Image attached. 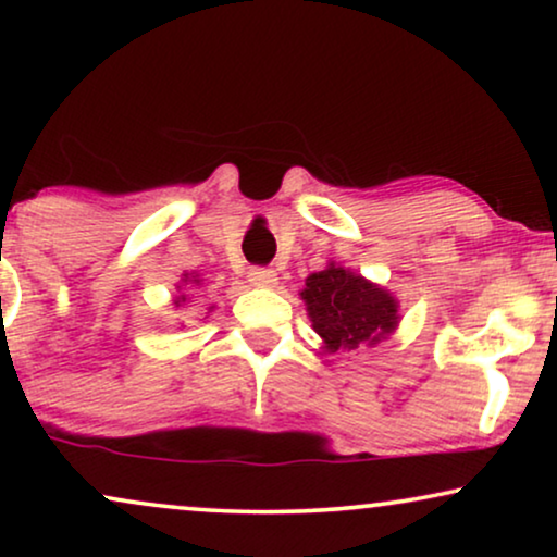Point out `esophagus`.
Instances as JSON below:
<instances>
[{"label": "esophagus", "instance_id": "obj_1", "mask_svg": "<svg viewBox=\"0 0 557 557\" xmlns=\"http://www.w3.org/2000/svg\"><path fill=\"white\" fill-rule=\"evenodd\" d=\"M248 281L253 286H261V288H273L278 284V276L273 269H250L248 273Z\"/></svg>", "mask_w": 557, "mask_h": 557}]
</instances>
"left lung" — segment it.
<instances>
[{"mask_svg": "<svg viewBox=\"0 0 557 557\" xmlns=\"http://www.w3.org/2000/svg\"><path fill=\"white\" fill-rule=\"evenodd\" d=\"M301 299L326 352L377 345L395 332L400 319L391 292L337 263L311 273Z\"/></svg>", "mask_w": 557, "mask_h": 557, "instance_id": "1", "label": "left lung"}]
</instances>
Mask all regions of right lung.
<instances>
[{
    "mask_svg": "<svg viewBox=\"0 0 557 557\" xmlns=\"http://www.w3.org/2000/svg\"><path fill=\"white\" fill-rule=\"evenodd\" d=\"M182 281H185V284H187V281H193V284L200 286V278H197V276H189V273H185V278H182ZM180 301H185V294H182V296H177V299H174V304H177V307H180Z\"/></svg>",
    "mask_w": 557,
    "mask_h": 557,
    "instance_id": "obj_1",
    "label": "right lung"
}]
</instances>
